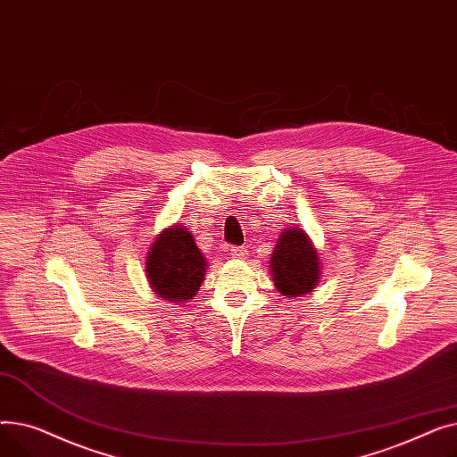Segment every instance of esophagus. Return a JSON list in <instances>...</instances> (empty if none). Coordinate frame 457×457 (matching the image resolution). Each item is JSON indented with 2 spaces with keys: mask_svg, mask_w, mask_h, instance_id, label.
<instances>
[{
  "mask_svg": "<svg viewBox=\"0 0 457 457\" xmlns=\"http://www.w3.org/2000/svg\"><path fill=\"white\" fill-rule=\"evenodd\" d=\"M229 253H231L233 259H246V257H248L246 246H233V248L229 250Z\"/></svg>",
  "mask_w": 457,
  "mask_h": 457,
  "instance_id": "34e87169",
  "label": "esophagus"
}]
</instances>
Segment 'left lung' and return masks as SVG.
I'll list each match as a JSON object with an SVG mask.
<instances>
[{
	"instance_id": "obj_1",
	"label": "left lung",
	"mask_w": 457,
	"mask_h": 457,
	"mask_svg": "<svg viewBox=\"0 0 457 457\" xmlns=\"http://www.w3.org/2000/svg\"><path fill=\"white\" fill-rule=\"evenodd\" d=\"M270 272L276 289L289 298L303 296L319 285L320 259L303 229L287 228L281 233L270 257Z\"/></svg>"
}]
</instances>
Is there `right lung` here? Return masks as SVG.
Segmentation results:
<instances>
[{"label": "right lung", "mask_w": 457, "mask_h": 457, "mask_svg": "<svg viewBox=\"0 0 457 457\" xmlns=\"http://www.w3.org/2000/svg\"><path fill=\"white\" fill-rule=\"evenodd\" d=\"M207 261L195 237L183 226H170L159 233L146 259V274L157 296L168 302L195 298L205 276Z\"/></svg>", "instance_id": "obj_1"}]
</instances>
